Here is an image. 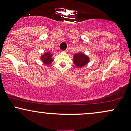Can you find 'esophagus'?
Returning <instances> with one entry per match:
<instances>
[{
	"label": "esophagus",
	"instance_id": "esophagus-1",
	"mask_svg": "<svg viewBox=\"0 0 131 131\" xmlns=\"http://www.w3.org/2000/svg\"><path fill=\"white\" fill-rule=\"evenodd\" d=\"M63 52H66V53H67V52H68V49H66V50H64V51H63Z\"/></svg>",
	"mask_w": 131,
	"mask_h": 131
}]
</instances>
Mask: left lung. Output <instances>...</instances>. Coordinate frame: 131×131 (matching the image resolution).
<instances>
[{
	"instance_id": "1",
	"label": "left lung",
	"mask_w": 131,
	"mask_h": 131,
	"mask_svg": "<svg viewBox=\"0 0 131 131\" xmlns=\"http://www.w3.org/2000/svg\"><path fill=\"white\" fill-rule=\"evenodd\" d=\"M89 61V58L84 53H78L73 56V62L76 67L82 68L86 65Z\"/></svg>"
}]
</instances>
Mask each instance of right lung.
<instances>
[{
    "mask_svg": "<svg viewBox=\"0 0 131 131\" xmlns=\"http://www.w3.org/2000/svg\"><path fill=\"white\" fill-rule=\"evenodd\" d=\"M40 59L43 61V63L46 64V65H49L53 61L52 54L49 52H46L40 57Z\"/></svg>",
    "mask_w": 131,
    "mask_h": 131,
    "instance_id": "right-lung-1",
    "label": "right lung"
}]
</instances>
